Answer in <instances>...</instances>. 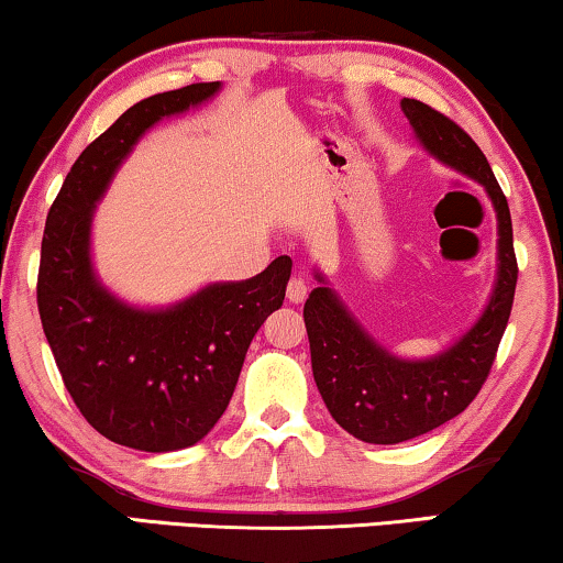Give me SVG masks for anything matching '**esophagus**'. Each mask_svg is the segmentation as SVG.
<instances>
[{
    "mask_svg": "<svg viewBox=\"0 0 563 563\" xmlns=\"http://www.w3.org/2000/svg\"><path fill=\"white\" fill-rule=\"evenodd\" d=\"M307 295H310V284H307L302 276H291L289 279V284H287V299L291 305H299V302H305L307 299Z\"/></svg>",
    "mask_w": 563,
    "mask_h": 563,
    "instance_id": "esophagus-1",
    "label": "esophagus"
}]
</instances>
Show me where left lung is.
I'll return each mask as SVG.
<instances>
[{"label":"left lung","mask_w":563,"mask_h":563,"mask_svg":"<svg viewBox=\"0 0 563 563\" xmlns=\"http://www.w3.org/2000/svg\"><path fill=\"white\" fill-rule=\"evenodd\" d=\"M422 148L441 164L479 181L497 212V282L482 318L451 349L410 361L389 353L345 310L341 297L318 276L305 302L312 376L333 420L366 443H402L456 418L479 395L510 320L518 261L510 207L472 137L456 122L418 99H402Z\"/></svg>","instance_id":"1"}]
</instances>
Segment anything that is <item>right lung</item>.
Masks as SVG:
<instances>
[{
	"label": "right lung",
	"instance_id": "obj_1",
	"mask_svg": "<svg viewBox=\"0 0 563 563\" xmlns=\"http://www.w3.org/2000/svg\"><path fill=\"white\" fill-rule=\"evenodd\" d=\"M218 91L220 81L189 84L122 112L81 151L45 220L37 312L53 358L89 426L135 451H179L210 433L291 274V258L279 256L253 279L143 310L104 289L91 266V218L133 145L158 120Z\"/></svg>",
	"mask_w": 563,
	"mask_h": 563
}]
</instances>
